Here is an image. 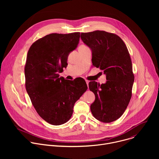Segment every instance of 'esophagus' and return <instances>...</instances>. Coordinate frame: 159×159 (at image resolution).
<instances>
[{
    "label": "esophagus",
    "mask_w": 159,
    "mask_h": 159,
    "mask_svg": "<svg viewBox=\"0 0 159 159\" xmlns=\"http://www.w3.org/2000/svg\"><path fill=\"white\" fill-rule=\"evenodd\" d=\"M85 82H86V84H87V86L89 85V81L88 80H85Z\"/></svg>",
    "instance_id": "1"
}]
</instances>
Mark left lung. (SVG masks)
Returning a JSON list of instances; mask_svg holds the SVG:
<instances>
[{"label":"left lung","mask_w":159,"mask_h":159,"mask_svg":"<svg viewBox=\"0 0 159 159\" xmlns=\"http://www.w3.org/2000/svg\"><path fill=\"white\" fill-rule=\"evenodd\" d=\"M81 39L92 52L93 65L103 71L105 84L89 83L95 94L90 105L94 117L103 123L120 118L131 98L134 82L131 58L126 44L118 35L104 31L82 33Z\"/></svg>","instance_id":"1"}]
</instances>
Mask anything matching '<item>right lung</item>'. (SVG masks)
Segmentation results:
<instances>
[{"label":"right lung","mask_w":159,"mask_h":159,"mask_svg":"<svg viewBox=\"0 0 159 159\" xmlns=\"http://www.w3.org/2000/svg\"><path fill=\"white\" fill-rule=\"evenodd\" d=\"M80 33H52L36 41L29 49L25 68L26 89L38 114L53 125L70 120L75 102L87 89L83 79L59 77L70 52L79 43Z\"/></svg>","instance_id":"right-lung-1"}]
</instances>
